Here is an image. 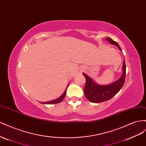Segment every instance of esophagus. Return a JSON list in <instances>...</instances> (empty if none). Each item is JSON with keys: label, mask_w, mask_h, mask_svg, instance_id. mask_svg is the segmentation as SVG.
Returning a JSON list of instances; mask_svg holds the SVG:
<instances>
[{"label": "esophagus", "mask_w": 146, "mask_h": 146, "mask_svg": "<svg viewBox=\"0 0 146 146\" xmlns=\"http://www.w3.org/2000/svg\"><path fill=\"white\" fill-rule=\"evenodd\" d=\"M82 70H81V71H80V72H82Z\"/></svg>", "instance_id": "34e87169"}]
</instances>
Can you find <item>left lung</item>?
<instances>
[{"label":"left lung","instance_id":"8db88e82","mask_svg":"<svg viewBox=\"0 0 146 146\" xmlns=\"http://www.w3.org/2000/svg\"><path fill=\"white\" fill-rule=\"evenodd\" d=\"M106 40L111 44L117 46L120 51L122 49L118 43L110 38H106ZM83 75L86 78V82L84 87V94L86 98L90 102L98 103L108 101L117 94L122 89L125 82L126 76V66L125 60L122 65V74L118 80L115 81L110 84L102 85L98 84L90 78L86 73H83Z\"/></svg>","mask_w":146,"mask_h":146}]
</instances>
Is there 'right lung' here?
I'll list each match as a JSON object with an SVG mask.
<instances>
[{
    "instance_id": "right-lung-1",
    "label": "right lung",
    "mask_w": 146,
    "mask_h": 146,
    "mask_svg": "<svg viewBox=\"0 0 146 146\" xmlns=\"http://www.w3.org/2000/svg\"><path fill=\"white\" fill-rule=\"evenodd\" d=\"M69 85V84H68ZM68 85L66 86V88L64 92L63 93V94H62L61 96L60 97H59L58 98L56 99V100H51V101H49V102H41V103L42 104H46V105H51V104H57V103H59L60 102H61L64 99L65 95H66V89H67L68 87Z\"/></svg>"
}]
</instances>
